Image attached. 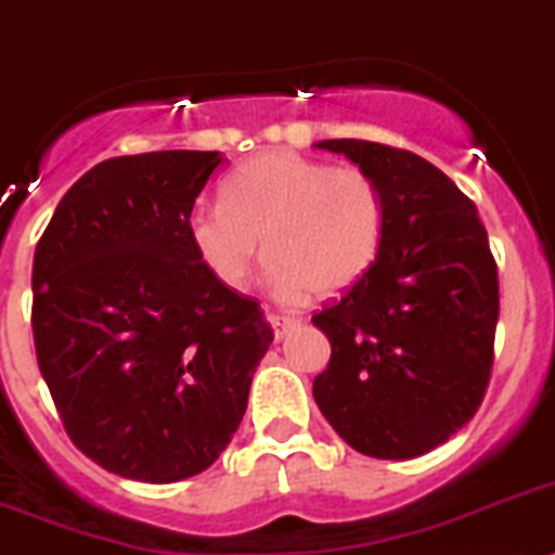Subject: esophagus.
<instances>
[{
  "mask_svg": "<svg viewBox=\"0 0 555 555\" xmlns=\"http://www.w3.org/2000/svg\"><path fill=\"white\" fill-rule=\"evenodd\" d=\"M268 321H270V327H273V333H276V338H285L287 333L301 327V319H296V315H285V313H273V310H268Z\"/></svg>",
  "mask_w": 555,
  "mask_h": 555,
  "instance_id": "1",
  "label": "esophagus"
}]
</instances>
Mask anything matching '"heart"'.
Returning a JSON list of instances; mask_svg holds the SVG:
<instances>
[{
	"mask_svg": "<svg viewBox=\"0 0 555 555\" xmlns=\"http://www.w3.org/2000/svg\"><path fill=\"white\" fill-rule=\"evenodd\" d=\"M386 220V191L370 171L268 152L222 180L220 206L189 214V240L222 285H248L264 240L273 291L333 299L375 264Z\"/></svg>",
	"mask_w": 555,
	"mask_h": 555,
	"instance_id": "b5f03b06",
	"label": "heart"
}]
</instances>
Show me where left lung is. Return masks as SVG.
<instances>
[{"label":"left lung","instance_id":"obj_1","mask_svg":"<svg viewBox=\"0 0 555 555\" xmlns=\"http://www.w3.org/2000/svg\"><path fill=\"white\" fill-rule=\"evenodd\" d=\"M319 149L384 185L389 220L364 279L313 315L333 347L313 398L366 457H421L472 421L491 380L500 279L486 225L414 152L349 138Z\"/></svg>","mask_w":555,"mask_h":555}]
</instances>
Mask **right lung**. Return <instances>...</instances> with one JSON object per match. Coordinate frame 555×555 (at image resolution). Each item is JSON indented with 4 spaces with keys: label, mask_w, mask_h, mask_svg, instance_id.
Listing matches in <instances>:
<instances>
[{
    "label": "right lung",
    "mask_w": 555,
    "mask_h": 555,
    "mask_svg": "<svg viewBox=\"0 0 555 555\" xmlns=\"http://www.w3.org/2000/svg\"><path fill=\"white\" fill-rule=\"evenodd\" d=\"M220 152L112 157L55 208L33 256V344L69 440L106 472L177 482L240 428L273 341L189 240Z\"/></svg>",
    "instance_id": "obj_1"
}]
</instances>
